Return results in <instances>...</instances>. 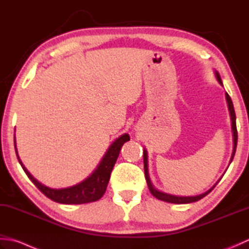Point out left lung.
Listing matches in <instances>:
<instances>
[{
	"instance_id": "1",
	"label": "left lung",
	"mask_w": 249,
	"mask_h": 249,
	"mask_svg": "<svg viewBox=\"0 0 249 249\" xmlns=\"http://www.w3.org/2000/svg\"><path fill=\"white\" fill-rule=\"evenodd\" d=\"M215 72V77L217 79V81L219 82L220 86H224L223 81H221V78L219 76V73L217 71H214ZM226 100H227V105H228V109H229V113H230V119H231V128H232V136H233V151H232V155L230 158L229 165L231 163L232 160H233L234 154H235V150H236V144H237V130H236V123H235V112H234V108H233V104H232V100L230 98V96L228 95V93L226 92ZM143 163H144V174H145V179L147 183V186H149V189L151 194L154 196L155 198H157L158 200L165 201V202H169V203H174V204H186V203H192V202H196L200 199H202L203 197H205L206 195L210 194L212 190L214 189V187L217 185V183L220 181L221 178L224 177V174L226 173V171L224 172L223 176H221L218 181L216 182L212 187H211L209 190H206L205 193H202L200 195H196V196H177V195H171L168 193H163L161 190H158L154 185H153L150 176H149V166H147V151L144 149L143 150ZM229 167V166H228Z\"/></svg>"
}]
</instances>
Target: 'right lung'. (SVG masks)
<instances>
[{
  "instance_id": "right-lung-1",
  "label": "right lung",
  "mask_w": 249,
  "mask_h": 249,
  "mask_svg": "<svg viewBox=\"0 0 249 249\" xmlns=\"http://www.w3.org/2000/svg\"><path fill=\"white\" fill-rule=\"evenodd\" d=\"M129 139L130 138L128 134L121 135L119 138H116L112 143L110 144L108 150L106 151L105 155L103 156L102 160L99 161L97 167L95 168V170L89 174L87 178H84L80 183L65 188L48 187L37 181V179L32 176L28 171V169L24 167L18 155L17 146H16V137L15 150L19 163L21 167H22L25 174L46 197H48L49 199L55 201V202L62 204H83L94 202V201H97L103 197L106 189H107L111 171H112L114 163L116 160H118L122 146H123L125 142L129 141Z\"/></svg>"
}]
</instances>
